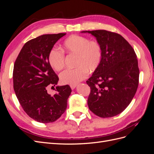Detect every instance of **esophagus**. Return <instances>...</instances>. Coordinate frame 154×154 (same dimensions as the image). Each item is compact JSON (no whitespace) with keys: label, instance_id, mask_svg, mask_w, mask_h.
I'll return each mask as SVG.
<instances>
[{"label":"esophagus","instance_id":"1","mask_svg":"<svg viewBox=\"0 0 154 154\" xmlns=\"http://www.w3.org/2000/svg\"><path fill=\"white\" fill-rule=\"evenodd\" d=\"M76 86H77L76 84V85H70V87H71L72 90H74V88H75L76 87Z\"/></svg>","mask_w":154,"mask_h":154}]
</instances>
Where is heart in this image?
Masks as SVG:
<instances>
[{
    "label": "heart",
    "instance_id": "b5f03b06",
    "mask_svg": "<svg viewBox=\"0 0 154 154\" xmlns=\"http://www.w3.org/2000/svg\"><path fill=\"white\" fill-rule=\"evenodd\" d=\"M62 50L68 54L76 55L74 69H67L60 74L63 84L76 85L87 76L88 72L95 71L101 63L103 52L98 42L89 40L83 36L73 35L64 40ZM49 62L54 71H60L65 63L62 51L53 49L49 54Z\"/></svg>",
    "mask_w": 154,
    "mask_h": 154
}]
</instances>
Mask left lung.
Masks as SVG:
<instances>
[{
  "instance_id": "obj_1",
  "label": "left lung",
  "mask_w": 154,
  "mask_h": 154,
  "mask_svg": "<svg viewBox=\"0 0 154 154\" xmlns=\"http://www.w3.org/2000/svg\"><path fill=\"white\" fill-rule=\"evenodd\" d=\"M96 37L103 57L99 67L88 78L87 103L93 113L110 118L122 113L132 101L139 84L136 53L123 37L106 30L84 31Z\"/></svg>"
}]
</instances>
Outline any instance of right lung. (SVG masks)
<instances>
[{
    "instance_id": "1",
    "label": "right lung",
    "mask_w": 154,
    "mask_h": 154,
    "mask_svg": "<svg viewBox=\"0 0 154 154\" xmlns=\"http://www.w3.org/2000/svg\"><path fill=\"white\" fill-rule=\"evenodd\" d=\"M66 33L43 35L24 44L14 64L13 88L25 112L36 122L48 123L66 111L71 93L69 85L57 86V93L49 94L59 78L50 66L49 54L55 43Z\"/></svg>"
}]
</instances>
